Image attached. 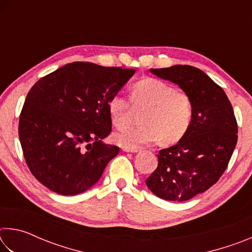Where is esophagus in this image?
Here are the masks:
<instances>
[{
    "label": "esophagus",
    "mask_w": 252,
    "mask_h": 252,
    "mask_svg": "<svg viewBox=\"0 0 252 252\" xmlns=\"http://www.w3.org/2000/svg\"><path fill=\"white\" fill-rule=\"evenodd\" d=\"M123 151L125 152H138L139 149H127V148H123Z\"/></svg>",
    "instance_id": "34e87169"
}]
</instances>
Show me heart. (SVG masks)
<instances>
[{
  "label": "heart",
  "instance_id": "1",
  "mask_svg": "<svg viewBox=\"0 0 252 252\" xmlns=\"http://www.w3.org/2000/svg\"><path fill=\"white\" fill-rule=\"evenodd\" d=\"M131 101L135 108H148L142 122L144 126L127 127L113 134V141L122 148L140 149L156 143L179 141L189 130L193 108L189 95L176 91L167 82L144 78L132 85ZM112 125L121 129L127 126L132 116L131 102L120 93L114 94L108 103Z\"/></svg>",
  "mask_w": 252,
  "mask_h": 252
}]
</instances>
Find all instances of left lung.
<instances>
[{
	"label": "left lung",
	"mask_w": 252,
	"mask_h": 252,
	"mask_svg": "<svg viewBox=\"0 0 252 252\" xmlns=\"http://www.w3.org/2000/svg\"><path fill=\"white\" fill-rule=\"evenodd\" d=\"M150 71L178 84L191 99L193 114L180 141L160 150L158 168L146 185L161 199L187 201L207 191L227 169L238 140L237 120L222 88L200 69L173 65Z\"/></svg>",
	"instance_id": "8db88e82"
}]
</instances>
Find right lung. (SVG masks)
<instances>
[{
	"label": "right lung",
	"mask_w": 252,
	"mask_h": 252,
	"mask_svg": "<svg viewBox=\"0 0 252 252\" xmlns=\"http://www.w3.org/2000/svg\"><path fill=\"white\" fill-rule=\"evenodd\" d=\"M135 70L73 62L33 85L19 121V138L30 171L62 195L82 193L99 181L119 147L102 142L112 122L111 97Z\"/></svg>",
	"instance_id": "1"
}]
</instances>
